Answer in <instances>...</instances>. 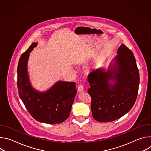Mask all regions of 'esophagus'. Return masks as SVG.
<instances>
[{"label":"esophagus","instance_id":"34e87169","mask_svg":"<svg viewBox=\"0 0 151 151\" xmlns=\"http://www.w3.org/2000/svg\"><path fill=\"white\" fill-rule=\"evenodd\" d=\"M83 86L82 84H79L78 87V92H83Z\"/></svg>","mask_w":151,"mask_h":151}]
</instances>
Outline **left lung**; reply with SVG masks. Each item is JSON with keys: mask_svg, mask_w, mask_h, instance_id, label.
Wrapping results in <instances>:
<instances>
[{"mask_svg": "<svg viewBox=\"0 0 151 151\" xmlns=\"http://www.w3.org/2000/svg\"><path fill=\"white\" fill-rule=\"evenodd\" d=\"M117 53L116 63L107 72L96 69L88 76L93 116L100 122L124 116L132 108L137 96L140 78L133 53L124 44Z\"/></svg>", "mask_w": 151, "mask_h": 151, "instance_id": "1", "label": "left lung"}]
</instances>
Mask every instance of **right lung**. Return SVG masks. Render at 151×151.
<instances>
[{
  "mask_svg": "<svg viewBox=\"0 0 151 151\" xmlns=\"http://www.w3.org/2000/svg\"><path fill=\"white\" fill-rule=\"evenodd\" d=\"M36 45V43H33L19 60L17 68L19 96L36 121L49 124H59L70 115L76 94V83L58 81L45 93L35 90L29 81L27 65L29 52Z\"/></svg>",
  "mask_w": 151,
  "mask_h": 151,
  "instance_id": "right-lung-1",
  "label": "right lung"
}]
</instances>
